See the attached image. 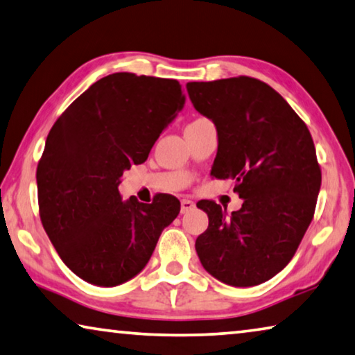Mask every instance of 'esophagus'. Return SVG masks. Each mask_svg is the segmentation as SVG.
Here are the masks:
<instances>
[{
  "label": "esophagus",
  "mask_w": 355,
  "mask_h": 355,
  "mask_svg": "<svg viewBox=\"0 0 355 355\" xmlns=\"http://www.w3.org/2000/svg\"><path fill=\"white\" fill-rule=\"evenodd\" d=\"M194 207H196V204H194L193 200H189V199H182V208H180V211H182L183 215H184V213H188V211L193 210Z\"/></svg>",
  "instance_id": "1"
}]
</instances>
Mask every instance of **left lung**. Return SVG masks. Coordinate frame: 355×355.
<instances>
[{
	"label": "left lung",
	"instance_id": "8db88e82",
	"mask_svg": "<svg viewBox=\"0 0 355 355\" xmlns=\"http://www.w3.org/2000/svg\"><path fill=\"white\" fill-rule=\"evenodd\" d=\"M187 89L194 109L216 128L211 175L232 178L243 200L230 215L213 200L198 204L208 215L196 240L202 267L235 288L266 283L294 257L314 215L320 168L311 134L257 78L189 82Z\"/></svg>",
	"mask_w": 355,
	"mask_h": 355
}]
</instances>
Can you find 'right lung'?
Returning <instances> with one entry per match:
<instances>
[{"mask_svg":"<svg viewBox=\"0 0 355 355\" xmlns=\"http://www.w3.org/2000/svg\"><path fill=\"white\" fill-rule=\"evenodd\" d=\"M172 78L115 72L93 83L50 129L37 164L42 226L61 261L89 284L114 288L147 266L180 200L121 199L118 184L147 161L161 132L183 109Z\"/></svg>","mask_w":355,"mask_h":355,"instance_id":"add662e5","label":"right lung"}]
</instances>
